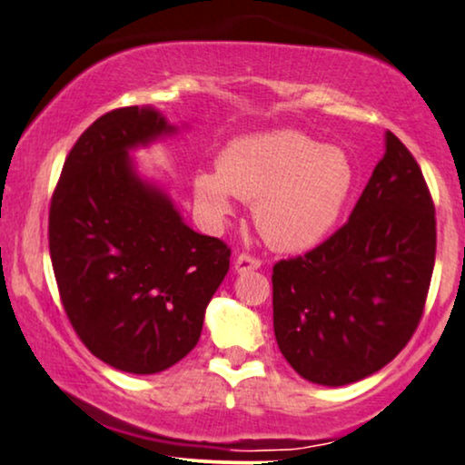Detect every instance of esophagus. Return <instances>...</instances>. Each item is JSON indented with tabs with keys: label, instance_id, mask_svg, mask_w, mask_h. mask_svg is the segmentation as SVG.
<instances>
[{
	"label": "esophagus",
	"instance_id": "esophagus-1",
	"mask_svg": "<svg viewBox=\"0 0 465 465\" xmlns=\"http://www.w3.org/2000/svg\"><path fill=\"white\" fill-rule=\"evenodd\" d=\"M261 261L250 254H241L234 258V273H245V271H254V269H261Z\"/></svg>",
	"mask_w": 465,
	"mask_h": 465
}]
</instances>
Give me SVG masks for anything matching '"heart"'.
Segmentation results:
<instances>
[{
    "mask_svg": "<svg viewBox=\"0 0 465 465\" xmlns=\"http://www.w3.org/2000/svg\"><path fill=\"white\" fill-rule=\"evenodd\" d=\"M357 168L341 147L321 144L299 130L232 138L218 171L194 177V198L213 220L232 211V196L252 203V218L271 247L305 252L340 222Z\"/></svg>",
    "mask_w": 465,
    "mask_h": 465,
    "instance_id": "b5f03b06",
    "label": "heart"
}]
</instances>
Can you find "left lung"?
Listing matches in <instances>:
<instances>
[{"mask_svg":"<svg viewBox=\"0 0 465 465\" xmlns=\"http://www.w3.org/2000/svg\"><path fill=\"white\" fill-rule=\"evenodd\" d=\"M340 231L273 267L277 346L301 378L359 382L419 327L436 261V211L423 173L393 132Z\"/></svg>","mask_w":465,"mask_h":465,"instance_id":"1","label":"left lung"}]
</instances>
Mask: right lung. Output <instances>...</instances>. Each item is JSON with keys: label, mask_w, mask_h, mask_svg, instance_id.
Masks as SVG:
<instances>
[{"label": "right lung", "mask_w": 465, "mask_h": 465, "mask_svg": "<svg viewBox=\"0 0 465 465\" xmlns=\"http://www.w3.org/2000/svg\"><path fill=\"white\" fill-rule=\"evenodd\" d=\"M177 134L153 106L102 114L65 158L48 213L64 310L89 352L128 373L164 371L198 343L231 250L185 224L132 153Z\"/></svg>", "instance_id": "right-lung-1"}]
</instances>
